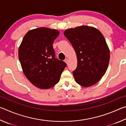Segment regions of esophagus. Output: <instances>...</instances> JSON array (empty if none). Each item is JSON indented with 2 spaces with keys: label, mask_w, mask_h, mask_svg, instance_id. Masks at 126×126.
Listing matches in <instances>:
<instances>
[{
  "label": "esophagus",
  "mask_w": 126,
  "mask_h": 126,
  "mask_svg": "<svg viewBox=\"0 0 126 126\" xmlns=\"http://www.w3.org/2000/svg\"><path fill=\"white\" fill-rule=\"evenodd\" d=\"M65 62L66 63H67V64H68V63H69V60H68V59H65Z\"/></svg>",
  "instance_id": "esophagus-1"
}]
</instances>
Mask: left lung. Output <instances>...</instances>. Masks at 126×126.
Masks as SVG:
<instances>
[{
    "instance_id": "left-lung-1",
    "label": "left lung",
    "mask_w": 126,
    "mask_h": 126,
    "mask_svg": "<svg viewBox=\"0 0 126 126\" xmlns=\"http://www.w3.org/2000/svg\"><path fill=\"white\" fill-rule=\"evenodd\" d=\"M64 34L77 54V67L73 72L76 82L84 87L95 84L106 73L110 62V49L103 34L87 25L68 29Z\"/></svg>"
}]
</instances>
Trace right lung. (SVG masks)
<instances>
[{"instance_id": "right-lung-1", "label": "right lung", "mask_w": 126, "mask_h": 126, "mask_svg": "<svg viewBox=\"0 0 126 126\" xmlns=\"http://www.w3.org/2000/svg\"><path fill=\"white\" fill-rule=\"evenodd\" d=\"M59 32L46 27L30 30L19 47V59L25 76L34 86L49 89L57 84L66 67L55 58L53 43Z\"/></svg>"}]
</instances>
